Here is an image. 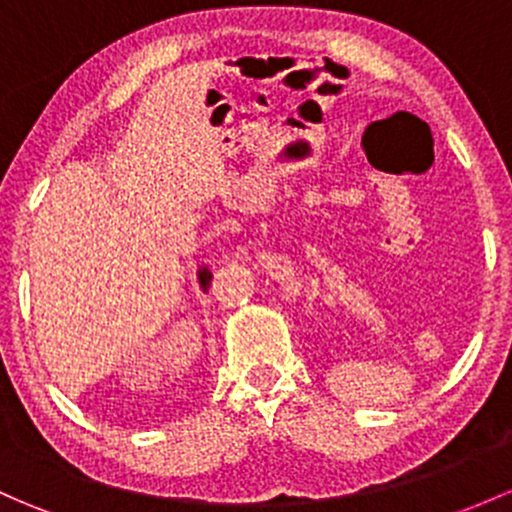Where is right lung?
Returning <instances> with one entry per match:
<instances>
[{
    "instance_id": "right-lung-1",
    "label": "right lung",
    "mask_w": 512,
    "mask_h": 512,
    "mask_svg": "<svg viewBox=\"0 0 512 512\" xmlns=\"http://www.w3.org/2000/svg\"><path fill=\"white\" fill-rule=\"evenodd\" d=\"M196 277H198V284H201V289H203V292H206L208 284H211V277H213L211 270H208V267H198Z\"/></svg>"
}]
</instances>
